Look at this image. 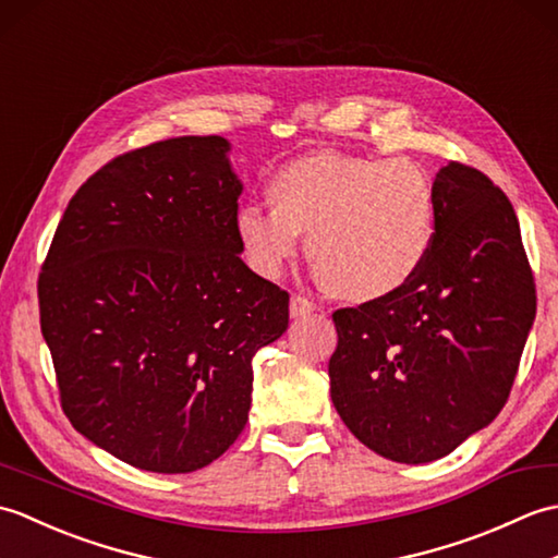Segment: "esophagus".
Returning a JSON list of instances; mask_svg holds the SVG:
<instances>
[{
	"instance_id": "34e87169",
	"label": "esophagus",
	"mask_w": 558,
	"mask_h": 558,
	"mask_svg": "<svg viewBox=\"0 0 558 558\" xmlns=\"http://www.w3.org/2000/svg\"><path fill=\"white\" fill-rule=\"evenodd\" d=\"M316 310H318V306H316L312 300L302 298V294H292V300H290V316H292V318L310 316V314H314Z\"/></svg>"
}]
</instances>
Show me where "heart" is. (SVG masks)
I'll return each instance as SVG.
<instances>
[{
    "label": "heart",
    "instance_id": "heart-1",
    "mask_svg": "<svg viewBox=\"0 0 558 558\" xmlns=\"http://www.w3.org/2000/svg\"><path fill=\"white\" fill-rule=\"evenodd\" d=\"M268 201L236 208L234 234L248 268L276 278L300 248L348 300L402 290L432 254L436 189L417 162L314 153L270 177Z\"/></svg>",
    "mask_w": 558,
    "mask_h": 558
}]
</instances>
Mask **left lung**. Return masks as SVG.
Segmentation results:
<instances>
[{
    "label": "left lung",
    "mask_w": 558,
    "mask_h": 558,
    "mask_svg": "<svg viewBox=\"0 0 558 558\" xmlns=\"http://www.w3.org/2000/svg\"><path fill=\"white\" fill-rule=\"evenodd\" d=\"M432 254L405 288L333 312L330 398L374 453L432 462L492 424L511 393L537 292L511 201L448 162Z\"/></svg>",
    "instance_id": "1"
}]
</instances>
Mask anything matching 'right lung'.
<instances>
[{
	"instance_id": "add662e5",
	"label": "right lung",
	"mask_w": 558,
	"mask_h": 558,
	"mask_svg": "<svg viewBox=\"0 0 558 558\" xmlns=\"http://www.w3.org/2000/svg\"><path fill=\"white\" fill-rule=\"evenodd\" d=\"M222 136L129 150L69 201L38 278L62 410L129 465L182 475L242 434L290 294L242 260Z\"/></svg>"
}]
</instances>
